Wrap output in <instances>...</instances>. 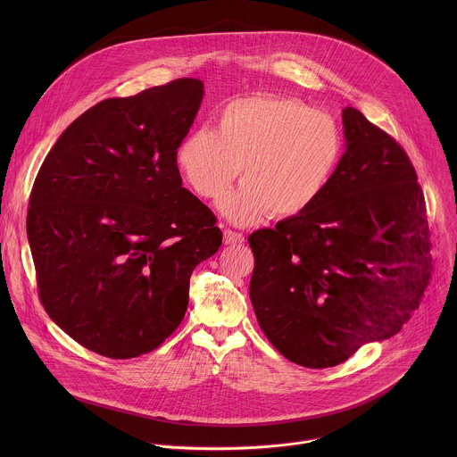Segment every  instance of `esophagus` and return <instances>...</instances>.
<instances>
[{
	"mask_svg": "<svg viewBox=\"0 0 457 457\" xmlns=\"http://www.w3.org/2000/svg\"><path fill=\"white\" fill-rule=\"evenodd\" d=\"M223 243L225 245H243L245 236L241 232H236V230H225L223 232Z\"/></svg>",
	"mask_w": 457,
	"mask_h": 457,
	"instance_id": "34e87169",
	"label": "esophagus"
}]
</instances>
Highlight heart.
<instances>
[{"label": "heart", "mask_w": 457, "mask_h": 457, "mask_svg": "<svg viewBox=\"0 0 457 457\" xmlns=\"http://www.w3.org/2000/svg\"><path fill=\"white\" fill-rule=\"evenodd\" d=\"M343 154V137L332 116L278 95L228 102L216 130L196 129L178 145L176 162L190 188L218 198L237 178L243 185L218 207L236 225L267 214L294 218L310 211L330 185Z\"/></svg>", "instance_id": "obj_1"}]
</instances>
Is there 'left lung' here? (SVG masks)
<instances>
[{
    "mask_svg": "<svg viewBox=\"0 0 457 457\" xmlns=\"http://www.w3.org/2000/svg\"><path fill=\"white\" fill-rule=\"evenodd\" d=\"M343 127L346 151L322 198L248 237L259 326L313 370L397 334L429 281L426 200L408 154L353 107Z\"/></svg>",
    "mask_w": 457,
    "mask_h": 457,
    "instance_id": "obj_1",
    "label": "left lung"
}]
</instances>
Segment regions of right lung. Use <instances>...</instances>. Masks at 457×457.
I'll use <instances>...</instances> for the list:
<instances>
[{
    "instance_id": "add662e5",
    "label": "right lung",
    "mask_w": 457,
    "mask_h": 457,
    "mask_svg": "<svg viewBox=\"0 0 457 457\" xmlns=\"http://www.w3.org/2000/svg\"><path fill=\"white\" fill-rule=\"evenodd\" d=\"M204 84L178 79L79 116L46 156L28 241L47 315L84 348L131 359L185 319L190 276L221 246L176 162Z\"/></svg>"
}]
</instances>
